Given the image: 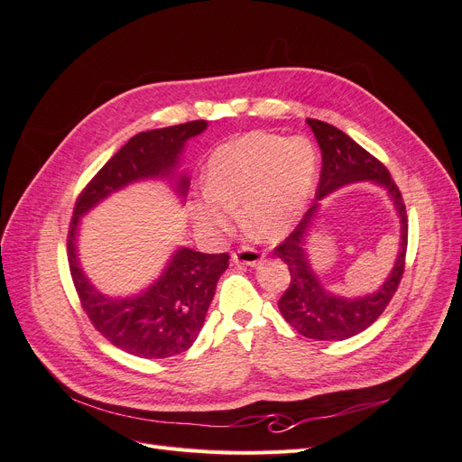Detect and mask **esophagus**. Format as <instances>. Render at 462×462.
Wrapping results in <instances>:
<instances>
[{
    "label": "esophagus",
    "instance_id": "34e87169",
    "mask_svg": "<svg viewBox=\"0 0 462 462\" xmlns=\"http://www.w3.org/2000/svg\"><path fill=\"white\" fill-rule=\"evenodd\" d=\"M231 258H233L235 263L254 265V263H258V262L263 258V254L260 253V250H256L254 246H239V248H236L235 253L231 254Z\"/></svg>",
    "mask_w": 462,
    "mask_h": 462
}]
</instances>
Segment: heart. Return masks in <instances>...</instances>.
I'll list each match as a JSON object with an SVG mask.
<instances>
[{
	"label": "heart",
	"instance_id": "heart-1",
	"mask_svg": "<svg viewBox=\"0 0 462 462\" xmlns=\"http://www.w3.org/2000/svg\"><path fill=\"white\" fill-rule=\"evenodd\" d=\"M318 179V150L304 136L246 133L214 150L206 167V190L190 209L202 231L229 229L241 204L246 229L279 239L309 208Z\"/></svg>",
	"mask_w": 462,
	"mask_h": 462
}]
</instances>
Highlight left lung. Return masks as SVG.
I'll list each match as a JSON object with an SVG mask.
<instances>
[{
  "label": "left lung",
  "mask_w": 462,
  "mask_h": 462,
  "mask_svg": "<svg viewBox=\"0 0 462 462\" xmlns=\"http://www.w3.org/2000/svg\"><path fill=\"white\" fill-rule=\"evenodd\" d=\"M306 123L310 125L321 150V171L316 200H321L331 190L355 183V180H372V183L387 189L401 217V253L395 268L389 273L382 289L365 299L348 300L331 295L321 287L310 268L304 245L306 231H309L316 216L318 202L309 208V212L302 216L299 226L289 233L287 239L273 248V254L282 258L291 272L289 287L277 302L283 318L304 337L318 341H343L370 328L383 314L399 289L409 243L407 208H404L399 187L380 160L374 158L370 152L333 125L318 119H306Z\"/></svg>",
  "instance_id": "obj_1"
}]
</instances>
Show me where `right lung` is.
<instances>
[{"instance_id": "obj_1", "label": "right lung", "mask_w": 462, "mask_h": 462, "mask_svg": "<svg viewBox=\"0 0 462 462\" xmlns=\"http://www.w3.org/2000/svg\"><path fill=\"white\" fill-rule=\"evenodd\" d=\"M206 125V121H189L134 134L80 190L73 208L67 260L82 310L111 345L134 356L152 360L187 351L202 329L217 279L229 265V254H202L179 248L163 275L146 292L114 300L100 295L80 270L75 253L77 223L109 192L138 179L170 175L185 143L200 134ZM187 189L189 180L180 177V194Z\"/></svg>"}]
</instances>
